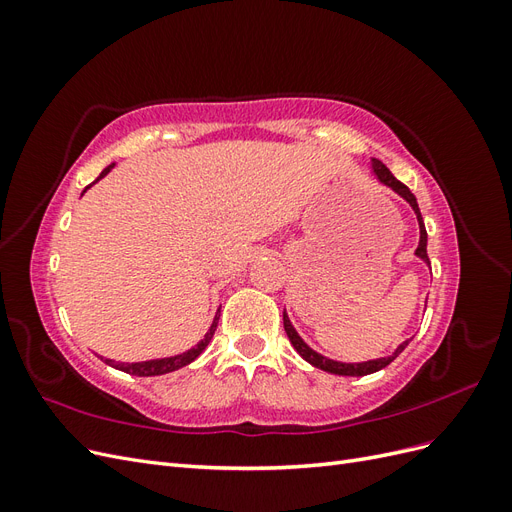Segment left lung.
Masks as SVG:
<instances>
[{
	"mask_svg": "<svg viewBox=\"0 0 512 512\" xmlns=\"http://www.w3.org/2000/svg\"><path fill=\"white\" fill-rule=\"evenodd\" d=\"M371 173H374V177H376L382 185H386V188H391L395 194H399V196L404 198L406 203L412 207V211H414V215H416V222H418V230H421V237H418V247H416L414 256L421 258L423 262H427V265H429V256H427V230H425V222H423L421 209H418V203H416V196L408 190V185H404L399 179H395L391 170L386 168V166H384L380 160H376V158H371ZM284 329H286V335H288V339H290V344L294 346V350H297L309 365H314V367H318V369H322V371H329V374H335V376H367V374H376V371H380V369H384L389 363H393V361L397 359V356L406 350V346L412 342V337L406 339V342H401L391 354L380 356V359L361 361V363H344V361L329 359V356H324V354L316 352L314 348H309V346L303 342V337L297 333V329L292 327V322H290V318H288V314H286V309H284Z\"/></svg>",
	"mask_w": 512,
	"mask_h": 512,
	"instance_id": "8db88e82",
	"label": "left lung"
}]
</instances>
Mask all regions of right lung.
<instances>
[{
	"label": "right lung",
	"mask_w": 512,
	"mask_h": 512,
	"mask_svg": "<svg viewBox=\"0 0 512 512\" xmlns=\"http://www.w3.org/2000/svg\"><path fill=\"white\" fill-rule=\"evenodd\" d=\"M113 166H115V164L106 166V168L102 170V173H100V177H98L94 183H98L102 177H106L108 173H111ZM94 183H91V185H94ZM87 188H89V185H87ZM87 188H85V190H87ZM85 190H83V192H85ZM220 309H222V307H218V312H215V318H213V322H211L209 331L205 333V337L200 339V342H198L194 348L185 350V352H181V354L164 356V359L141 361V363H119V361H113V359H104V356H100V359H102L106 365H111V367H115V369H119V371H126V374H132V376H162V374H170V371H177V369H181V367H185V365H190L194 359H198V356L203 354V350L209 346V342L213 339L215 329H218Z\"/></svg>",
	"instance_id": "right-lung-1"
}]
</instances>
